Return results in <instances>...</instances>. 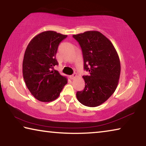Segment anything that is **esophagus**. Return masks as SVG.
I'll return each mask as SVG.
<instances>
[{
	"label": "esophagus",
	"mask_w": 146,
	"mask_h": 146,
	"mask_svg": "<svg viewBox=\"0 0 146 146\" xmlns=\"http://www.w3.org/2000/svg\"><path fill=\"white\" fill-rule=\"evenodd\" d=\"M76 77V74H73V75L70 76V78L71 79V80H74V79H75Z\"/></svg>",
	"instance_id": "esophagus-1"
}]
</instances>
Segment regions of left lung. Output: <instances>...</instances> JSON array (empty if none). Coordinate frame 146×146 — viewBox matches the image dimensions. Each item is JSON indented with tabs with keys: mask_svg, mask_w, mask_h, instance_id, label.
I'll list each match as a JSON object with an SVG mask.
<instances>
[{
	"mask_svg": "<svg viewBox=\"0 0 146 146\" xmlns=\"http://www.w3.org/2000/svg\"><path fill=\"white\" fill-rule=\"evenodd\" d=\"M82 48L85 88L76 95L82 104L97 107L105 102L117 88L120 75L119 56L109 39L98 31H88L73 35Z\"/></svg>",
	"mask_w": 146,
	"mask_h": 146,
	"instance_id": "left-lung-1",
	"label": "left lung"
}]
</instances>
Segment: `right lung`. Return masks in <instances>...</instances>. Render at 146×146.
<instances>
[{
    "instance_id": "1",
    "label": "right lung",
    "mask_w": 146,
    "mask_h": 146,
    "mask_svg": "<svg viewBox=\"0 0 146 146\" xmlns=\"http://www.w3.org/2000/svg\"><path fill=\"white\" fill-rule=\"evenodd\" d=\"M66 35L46 31L36 35L29 42L24 53L23 74L24 82L31 95L40 102L55 100L68 78L53 67L58 63L55 58L60 42Z\"/></svg>"
}]
</instances>
